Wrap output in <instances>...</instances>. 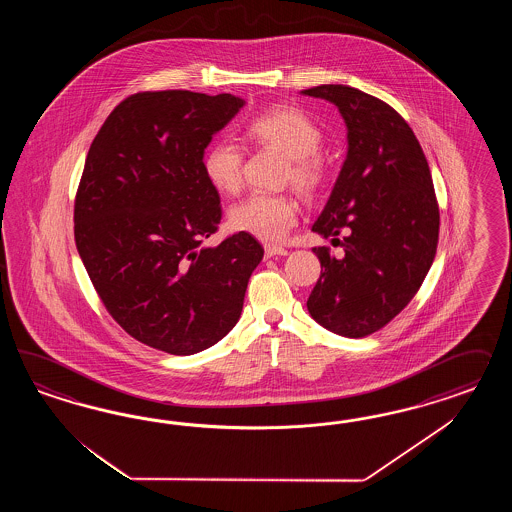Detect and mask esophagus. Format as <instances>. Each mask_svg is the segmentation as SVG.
Returning a JSON list of instances; mask_svg holds the SVG:
<instances>
[{
	"label": "esophagus",
	"mask_w": 512,
	"mask_h": 512,
	"mask_svg": "<svg viewBox=\"0 0 512 512\" xmlns=\"http://www.w3.org/2000/svg\"><path fill=\"white\" fill-rule=\"evenodd\" d=\"M266 257H276V255H287V249L281 246H264Z\"/></svg>",
	"instance_id": "1"
}]
</instances>
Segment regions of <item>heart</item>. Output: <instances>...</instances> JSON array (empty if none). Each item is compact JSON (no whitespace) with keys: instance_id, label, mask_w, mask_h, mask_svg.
<instances>
[{"instance_id":"obj_1","label":"heart","mask_w":512,"mask_h":512,"mask_svg":"<svg viewBox=\"0 0 512 512\" xmlns=\"http://www.w3.org/2000/svg\"><path fill=\"white\" fill-rule=\"evenodd\" d=\"M246 139L289 157L287 180L311 195L325 182V163L317 154L323 133L310 116L295 107H276L255 116L246 125ZM206 180L221 193H236L244 178V154L233 142H216L202 157ZM298 204L287 195L251 193L236 202L229 221L236 231L251 234L264 242H278L296 223Z\"/></svg>"}]
</instances>
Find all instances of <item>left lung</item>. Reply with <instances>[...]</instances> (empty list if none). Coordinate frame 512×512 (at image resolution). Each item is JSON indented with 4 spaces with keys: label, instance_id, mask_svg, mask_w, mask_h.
<instances>
[{
    "label": "left lung",
    "instance_id": "8db88e82",
    "mask_svg": "<svg viewBox=\"0 0 512 512\" xmlns=\"http://www.w3.org/2000/svg\"><path fill=\"white\" fill-rule=\"evenodd\" d=\"M336 105L347 155L311 231L340 243L343 257L313 248L321 261L311 317L345 338L383 328L417 295L434 263L439 208L428 161L402 116L381 99L343 84L300 92Z\"/></svg>",
    "mask_w": 512,
    "mask_h": 512
}]
</instances>
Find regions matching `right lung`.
I'll return each instance as SVG.
<instances>
[{
	"label": "right lung",
	"instance_id": "right-lung-1",
	"mask_svg": "<svg viewBox=\"0 0 512 512\" xmlns=\"http://www.w3.org/2000/svg\"><path fill=\"white\" fill-rule=\"evenodd\" d=\"M246 105L219 93H135L95 135L75 201V242L116 323L154 349L195 355L238 323L264 249L221 221L202 157Z\"/></svg>",
	"mask_w": 512,
	"mask_h": 512
}]
</instances>
